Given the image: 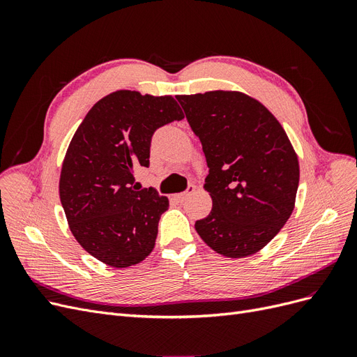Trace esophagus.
<instances>
[{
    "instance_id": "esophagus-1",
    "label": "esophagus",
    "mask_w": 357,
    "mask_h": 357,
    "mask_svg": "<svg viewBox=\"0 0 357 357\" xmlns=\"http://www.w3.org/2000/svg\"><path fill=\"white\" fill-rule=\"evenodd\" d=\"M195 186L193 185H189L188 186V189H186V192H181V193H177V195H174V199L176 201H178V202H183V201H186L190 195H193V193H195Z\"/></svg>"
}]
</instances>
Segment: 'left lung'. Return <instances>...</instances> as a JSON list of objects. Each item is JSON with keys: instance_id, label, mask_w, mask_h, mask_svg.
<instances>
[{"instance_id": "1", "label": "left lung", "mask_w": 357, "mask_h": 357, "mask_svg": "<svg viewBox=\"0 0 357 357\" xmlns=\"http://www.w3.org/2000/svg\"><path fill=\"white\" fill-rule=\"evenodd\" d=\"M210 168L204 189L213 208L195 229L226 257L264 248L295 207L299 162L290 139L264 104L243 92L177 95Z\"/></svg>"}]
</instances>
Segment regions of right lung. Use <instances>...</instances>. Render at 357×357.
<instances>
[{"label":"right lung","instance_id":"1","mask_svg":"<svg viewBox=\"0 0 357 357\" xmlns=\"http://www.w3.org/2000/svg\"><path fill=\"white\" fill-rule=\"evenodd\" d=\"M185 117L171 95L116 91L96 102L62 162L59 198L74 238L105 265L126 268L152 253L168 198L135 186L158 128Z\"/></svg>","mask_w":357,"mask_h":357}]
</instances>
